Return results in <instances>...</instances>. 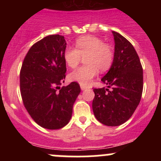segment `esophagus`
<instances>
[{
	"label": "esophagus",
	"instance_id": "esophagus-1",
	"mask_svg": "<svg viewBox=\"0 0 161 161\" xmlns=\"http://www.w3.org/2000/svg\"><path fill=\"white\" fill-rule=\"evenodd\" d=\"M80 87H81V89H82V90H86V89H87V86H85V85H82V84H81V85H80Z\"/></svg>",
	"mask_w": 161,
	"mask_h": 161
}]
</instances>
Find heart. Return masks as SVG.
Instances as JSON below:
<instances>
[{"label": "heart", "mask_w": 161, "mask_h": 161, "mask_svg": "<svg viewBox=\"0 0 161 161\" xmlns=\"http://www.w3.org/2000/svg\"><path fill=\"white\" fill-rule=\"evenodd\" d=\"M64 60L69 68H75L85 58V65L71 72V80L82 85H87L91 79L100 71H105L111 68L114 59V50L103 40L92 36L77 39L75 48L68 47L64 51Z\"/></svg>", "instance_id": "1"}]
</instances>
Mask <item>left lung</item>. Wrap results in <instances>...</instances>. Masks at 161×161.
<instances>
[{"mask_svg":"<svg viewBox=\"0 0 161 161\" xmlns=\"http://www.w3.org/2000/svg\"><path fill=\"white\" fill-rule=\"evenodd\" d=\"M112 32L115 43L114 59L109 71L101 79L108 88L94 89L92 111L100 123L118 126L131 118L140 102L143 74L132 44L118 32Z\"/></svg>","mask_w":161,"mask_h":161,"instance_id":"8db88e82","label":"left lung"}]
</instances>
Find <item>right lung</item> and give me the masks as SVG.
Listing matches in <instances>:
<instances>
[{
    "mask_svg": "<svg viewBox=\"0 0 161 161\" xmlns=\"http://www.w3.org/2000/svg\"><path fill=\"white\" fill-rule=\"evenodd\" d=\"M64 37L49 35L34 43L24 58L20 71L22 102L31 118L41 127L59 129L70 121L80 92L79 83L61 87L65 79Z\"/></svg>",
    "mask_w": 161,
    "mask_h": 161,
    "instance_id": "add662e5",
    "label": "right lung"
}]
</instances>
